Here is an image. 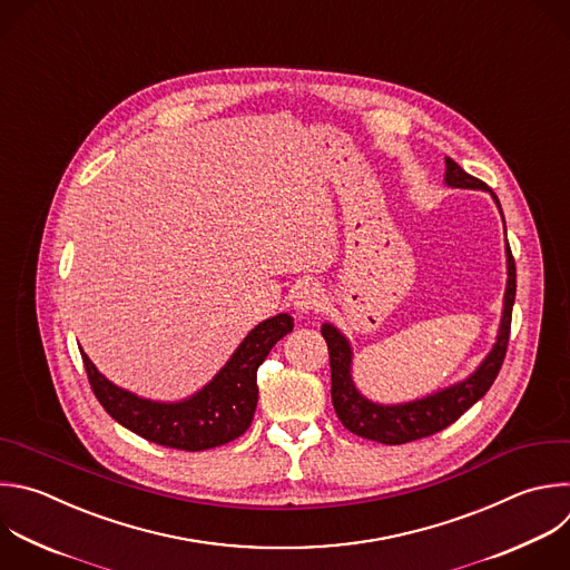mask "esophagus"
Listing matches in <instances>:
<instances>
[{
  "label": "esophagus",
  "instance_id": "esophagus-1",
  "mask_svg": "<svg viewBox=\"0 0 570 570\" xmlns=\"http://www.w3.org/2000/svg\"><path fill=\"white\" fill-rule=\"evenodd\" d=\"M324 304V291L320 288V284H299L293 291V306L299 315H308L313 311H320Z\"/></svg>",
  "mask_w": 570,
  "mask_h": 570
}]
</instances>
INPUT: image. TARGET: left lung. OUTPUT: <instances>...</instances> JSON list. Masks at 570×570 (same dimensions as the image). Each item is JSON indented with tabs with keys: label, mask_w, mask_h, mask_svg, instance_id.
I'll return each mask as SVG.
<instances>
[{
	"label": "left lung",
	"mask_w": 570,
	"mask_h": 570,
	"mask_svg": "<svg viewBox=\"0 0 570 570\" xmlns=\"http://www.w3.org/2000/svg\"><path fill=\"white\" fill-rule=\"evenodd\" d=\"M445 185L461 187V189H483V193H490L503 219L501 204L492 189L483 180L461 169V165H456L450 156L445 158ZM503 230H505V219H503ZM505 268H508V279H505V293H503L501 322H499L497 340L488 351V355L468 377H463V381L416 401L392 403V405L368 401L355 387V381H353V348L348 337L335 324L324 322L322 335L328 344V357H331V399L342 425L348 432L375 443L403 445V443L419 441L445 430L448 425L459 421V416L465 414L476 401H481L492 387L494 377L503 364L508 337H510L512 304L517 293V271H514V259L508 242H505Z\"/></svg>",
	"instance_id": "8db88e82"
}]
</instances>
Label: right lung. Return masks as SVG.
Wrapping results in <instances>:
<instances>
[{"mask_svg": "<svg viewBox=\"0 0 570 570\" xmlns=\"http://www.w3.org/2000/svg\"><path fill=\"white\" fill-rule=\"evenodd\" d=\"M291 331L293 317L288 313L259 322L208 385L193 396L171 403L142 399L114 385L85 351L80 353L98 403L116 423L149 443L202 452L230 443L250 428L259 392L257 368L271 348Z\"/></svg>", "mask_w": 570, "mask_h": 570, "instance_id": "1", "label": "right lung"}]
</instances>
